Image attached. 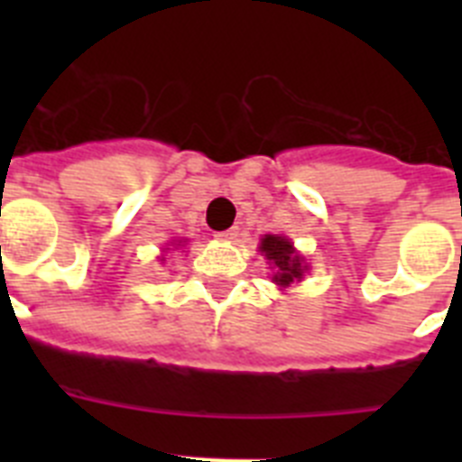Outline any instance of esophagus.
Masks as SVG:
<instances>
[{
	"label": "esophagus",
	"mask_w": 462,
	"mask_h": 462,
	"mask_svg": "<svg viewBox=\"0 0 462 462\" xmlns=\"http://www.w3.org/2000/svg\"><path fill=\"white\" fill-rule=\"evenodd\" d=\"M215 238H217V240H236V238H238V226H231V228H226V231H219V234H215Z\"/></svg>",
	"instance_id": "obj_1"
}]
</instances>
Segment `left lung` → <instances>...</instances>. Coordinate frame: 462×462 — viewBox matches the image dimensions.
I'll use <instances>...</instances> for the list:
<instances>
[{
	"instance_id": "1",
	"label": "left lung",
	"mask_w": 462,
	"mask_h": 462,
	"mask_svg": "<svg viewBox=\"0 0 462 462\" xmlns=\"http://www.w3.org/2000/svg\"><path fill=\"white\" fill-rule=\"evenodd\" d=\"M261 252L266 254L273 271H275V275H273L275 284H280V287H291L293 282L303 280V259H300V254H296L293 245L287 238L266 236V238L261 240Z\"/></svg>"
}]
</instances>
